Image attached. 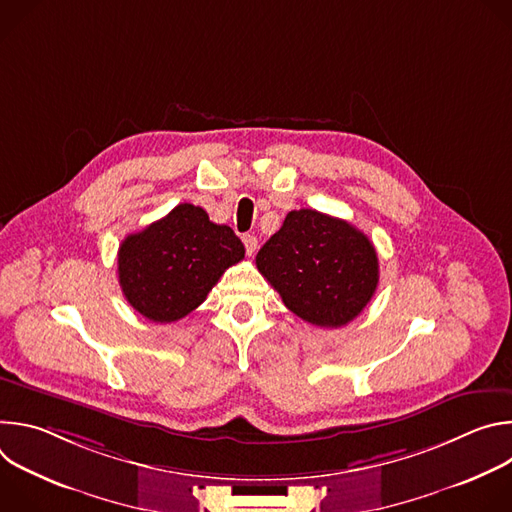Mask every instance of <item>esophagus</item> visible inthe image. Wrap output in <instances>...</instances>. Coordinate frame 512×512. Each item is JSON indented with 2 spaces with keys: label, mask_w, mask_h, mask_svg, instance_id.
<instances>
[{
  "label": "esophagus",
  "mask_w": 512,
  "mask_h": 512,
  "mask_svg": "<svg viewBox=\"0 0 512 512\" xmlns=\"http://www.w3.org/2000/svg\"><path fill=\"white\" fill-rule=\"evenodd\" d=\"M243 243H245L247 255L251 257V255L255 253V249H257V237H255V235H245V237H243Z\"/></svg>",
  "instance_id": "obj_1"
}]
</instances>
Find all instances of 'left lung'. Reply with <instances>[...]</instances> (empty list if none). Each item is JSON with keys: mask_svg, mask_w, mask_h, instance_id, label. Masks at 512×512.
Instances as JSON below:
<instances>
[{"mask_svg": "<svg viewBox=\"0 0 512 512\" xmlns=\"http://www.w3.org/2000/svg\"><path fill=\"white\" fill-rule=\"evenodd\" d=\"M255 263L285 308L320 328L354 320L379 285V257L369 237L312 208L291 210Z\"/></svg>", "mask_w": 512, "mask_h": 512, "instance_id": "obj_1", "label": "left lung"}]
</instances>
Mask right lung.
<instances>
[{
  "instance_id": "add662e5",
  "label": "right lung",
  "mask_w": 512,
  "mask_h": 512,
  "mask_svg": "<svg viewBox=\"0 0 512 512\" xmlns=\"http://www.w3.org/2000/svg\"><path fill=\"white\" fill-rule=\"evenodd\" d=\"M243 257L245 247L231 227L212 223L204 208L184 202L123 239L119 285L135 312L168 324L196 310Z\"/></svg>"
}]
</instances>
